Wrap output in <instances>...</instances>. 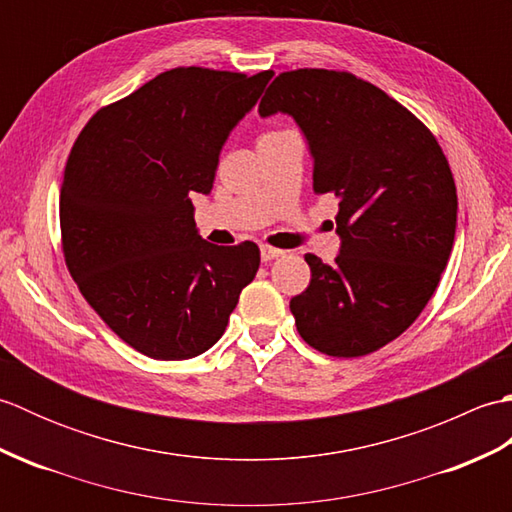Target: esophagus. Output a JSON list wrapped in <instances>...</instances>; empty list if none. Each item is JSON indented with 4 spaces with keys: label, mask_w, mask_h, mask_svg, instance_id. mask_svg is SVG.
<instances>
[{
    "label": "esophagus",
    "mask_w": 512,
    "mask_h": 512,
    "mask_svg": "<svg viewBox=\"0 0 512 512\" xmlns=\"http://www.w3.org/2000/svg\"><path fill=\"white\" fill-rule=\"evenodd\" d=\"M284 255V250L273 248V246H262V262H273V259Z\"/></svg>",
    "instance_id": "1"
}]
</instances>
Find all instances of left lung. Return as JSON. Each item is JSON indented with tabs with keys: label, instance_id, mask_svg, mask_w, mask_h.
I'll use <instances>...</instances> for the list:
<instances>
[{
	"label": "left lung",
	"instance_id": "left-lung-1",
	"mask_svg": "<svg viewBox=\"0 0 512 512\" xmlns=\"http://www.w3.org/2000/svg\"><path fill=\"white\" fill-rule=\"evenodd\" d=\"M295 118L314 193L339 198L341 253L306 255L310 286L290 299L301 339L336 358L372 354L418 319L447 268L458 193L436 136L350 72L303 68L270 83L259 114Z\"/></svg>",
	"mask_w": 512,
	"mask_h": 512
}]
</instances>
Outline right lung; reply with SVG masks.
<instances>
[{
  "label": "right lung",
  "mask_w": 512,
  "mask_h": 512,
  "mask_svg": "<svg viewBox=\"0 0 512 512\" xmlns=\"http://www.w3.org/2000/svg\"><path fill=\"white\" fill-rule=\"evenodd\" d=\"M268 81L270 72L167 70L101 107L70 151L65 266L107 328L156 361L213 347L257 275V244L198 235L191 195L211 193L228 134Z\"/></svg>",
  "instance_id": "1"
}]
</instances>
